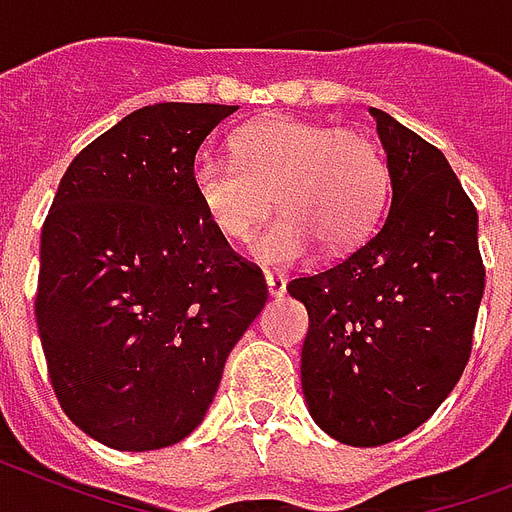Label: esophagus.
<instances>
[{"label": "esophagus", "mask_w": 512, "mask_h": 512, "mask_svg": "<svg viewBox=\"0 0 512 512\" xmlns=\"http://www.w3.org/2000/svg\"><path fill=\"white\" fill-rule=\"evenodd\" d=\"M264 280H267V291L272 299H280V296H285V285H288V280H285L283 275H272V272H267V275H264Z\"/></svg>", "instance_id": "esophagus-1"}]
</instances>
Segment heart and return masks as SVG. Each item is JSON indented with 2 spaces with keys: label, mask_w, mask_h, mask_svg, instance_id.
I'll return each instance as SVG.
<instances>
[{
  "label": "heart",
  "mask_w": 512,
  "mask_h": 512,
  "mask_svg": "<svg viewBox=\"0 0 512 512\" xmlns=\"http://www.w3.org/2000/svg\"><path fill=\"white\" fill-rule=\"evenodd\" d=\"M235 160L202 152L192 165V189L205 219L227 240L251 237L248 253L264 267H288L315 243L344 251L371 235L390 194L382 149L363 133L323 122L267 117L237 130Z\"/></svg>",
  "instance_id": "heart-1"
}]
</instances>
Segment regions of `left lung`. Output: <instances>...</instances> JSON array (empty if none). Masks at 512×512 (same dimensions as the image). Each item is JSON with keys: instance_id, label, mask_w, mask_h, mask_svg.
<instances>
[{"instance_id": "left-lung-1", "label": "left lung", "mask_w": 512, "mask_h": 512, "mask_svg": "<svg viewBox=\"0 0 512 512\" xmlns=\"http://www.w3.org/2000/svg\"><path fill=\"white\" fill-rule=\"evenodd\" d=\"M392 200L347 259L296 277L307 307L301 390L315 425L347 446L398 441L433 417L465 371L486 285L478 213L441 149L382 109Z\"/></svg>"}]
</instances>
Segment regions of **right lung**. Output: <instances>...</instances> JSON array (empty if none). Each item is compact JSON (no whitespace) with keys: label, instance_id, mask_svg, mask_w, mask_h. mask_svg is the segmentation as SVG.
<instances>
[{"label":"right lung","instance_id":"1","mask_svg":"<svg viewBox=\"0 0 512 512\" xmlns=\"http://www.w3.org/2000/svg\"><path fill=\"white\" fill-rule=\"evenodd\" d=\"M237 106L154 104L71 160L42 227L37 326L66 417L117 451L184 441L267 285L205 219L194 154Z\"/></svg>","mask_w":512,"mask_h":512}]
</instances>
